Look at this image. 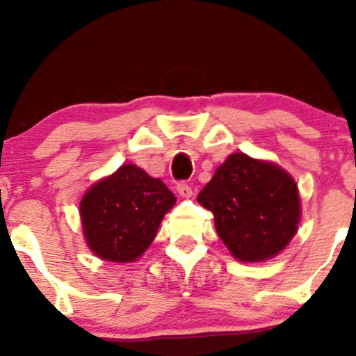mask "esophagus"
Wrapping results in <instances>:
<instances>
[{
  "instance_id": "34e87169",
  "label": "esophagus",
  "mask_w": 356,
  "mask_h": 356,
  "mask_svg": "<svg viewBox=\"0 0 356 356\" xmlns=\"http://www.w3.org/2000/svg\"><path fill=\"white\" fill-rule=\"evenodd\" d=\"M177 192H179V195H182V197H191L192 195V189L187 182H179Z\"/></svg>"
}]
</instances>
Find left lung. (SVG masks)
<instances>
[{"instance_id": "1", "label": "left lung", "mask_w": 356, "mask_h": 356, "mask_svg": "<svg viewBox=\"0 0 356 356\" xmlns=\"http://www.w3.org/2000/svg\"><path fill=\"white\" fill-rule=\"evenodd\" d=\"M216 231L243 263L271 259L295 238L301 218L295 179L273 162L231 154L199 192Z\"/></svg>"}]
</instances>
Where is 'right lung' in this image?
Here are the masks:
<instances>
[{"label": "right lung", "instance_id": "right-lung-1", "mask_svg": "<svg viewBox=\"0 0 356 356\" xmlns=\"http://www.w3.org/2000/svg\"><path fill=\"white\" fill-rule=\"evenodd\" d=\"M175 204L161 179L125 164L93 184L80 202V218L88 248L100 259L132 263L145 252L159 226Z\"/></svg>", "mask_w": 356, "mask_h": 356}]
</instances>
